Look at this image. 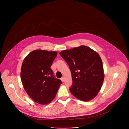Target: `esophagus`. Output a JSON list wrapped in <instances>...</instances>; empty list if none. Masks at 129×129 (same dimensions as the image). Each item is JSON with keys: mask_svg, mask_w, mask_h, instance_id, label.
Wrapping results in <instances>:
<instances>
[{"mask_svg": "<svg viewBox=\"0 0 129 129\" xmlns=\"http://www.w3.org/2000/svg\"><path fill=\"white\" fill-rule=\"evenodd\" d=\"M64 80H65L64 77H62V78L61 79V80L62 81V82H64Z\"/></svg>", "mask_w": 129, "mask_h": 129, "instance_id": "1", "label": "esophagus"}]
</instances>
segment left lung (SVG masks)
<instances>
[{
    "instance_id": "obj_1",
    "label": "left lung",
    "mask_w": 129,
    "mask_h": 129,
    "mask_svg": "<svg viewBox=\"0 0 129 129\" xmlns=\"http://www.w3.org/2000/svg\"><path fill=\"white\" fill-rule=\"evenodd\" d=\"M60 54L71 71L72 85L69 90L78 99L88 102L99 93L104 80L103 63L99 53L82 45L64 50Z\"/></svg>"
}]
</instances>
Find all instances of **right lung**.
<instances>
[{
    "instance_id": "add662e5",
    "label": "right lung",
    "mask_w": 129,
    "mask_h": 129,
    "mask_svg": "<svg viewBox=\"0 0 129 129\" xmlns=\"http://www.w3.org/2000/svg\"><path fill=\"white\" fill-rule=\"evenodd\" d=\"M57 54L56 51L35 50L23 61L20 73L23 86L29 96L38 104L50 103L62 84L50 68Z\"/></svg>"
}]
</instances>
